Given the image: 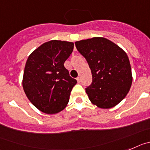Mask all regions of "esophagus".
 <instances>
[{
	"instance_id": "esophagus-1",
	"label": "esophagus",
	"mask_w": 150,
	"mask_h": 150,
	"mask_svg": "<svg viewBox=\"0 0 150 150\" xmlns=\"http://www.w3.org/2000/svg\"><path fill=\"white\" fill-rule=\"evenodd\" d=\"M76 79H77V81H78V83L81 82V78H80V77H78Z\"/></svg>"
}]
</instances>
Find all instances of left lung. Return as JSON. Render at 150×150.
<instances>
[{"mask_svg":"<svg viewBox=\"0 0 150 150\" xmlns=\"http://www.w3.org/2000/svg\"><path fill=\"white\" fill-rule=\"evenodd\" d=\"M75 46L92 73V83L85 88L91 102L101 109L116 106L132 84L131 64L125 52L104 38L76 41Z\"/></svg>","mask_w":150,"mask_h":150,"instance_id":"8db88e82","label":"left lung"}]
</instances>
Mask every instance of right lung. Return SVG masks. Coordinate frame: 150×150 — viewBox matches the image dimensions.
I'll return each mask as SVG.
<instances>
[{"label":"right lung","mask_w":150,"mask_h":150,"mask_svg":"<svg viewBox=\"0 0 150 150\" xmlns=\"http://www.w3.org/2000/svg\"><path fill=\"white\" fill-rule=\"evenodd\" d=\"M72 42L50 41L34 50L25 66L23 87L34 106L47 114L65 109L77 81L64 62L73 50Z\"/></svg>","instance_id":"1"}]
</instances>
